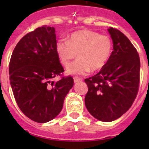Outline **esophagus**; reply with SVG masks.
Instances as JSON below:
<instances>
[{
	"instance_id": "1",
	"label": "esophagus",
	"mask_w": 149,
	"mask_h": 149,
	"mask_svg": "<svg viewBox=\"0 0 149 149\" xmlns=\"http://www.w3.org/2000/svg\"><path fill=\"white\" fill-rule=\"evenodd\" d=\"M73 81H74V83H77V82H79V81H81L82 79H81L80 78H77V77H75L74 79H73Z\"/></svg>"
}]
</instances>
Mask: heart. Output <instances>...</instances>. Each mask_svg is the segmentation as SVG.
<instances>
[{
    "label": "heart",
    "instance_id": "1",
    "mask_svg": "<svg viewBox=\"0 0 149 149\" xmlns=\"http://www.w3.org/2000/svg\"><path fill=\"white\" fill-rule=\"evenodd\" d=\"M55 50L63 65L68 67L71 61L79 59L67 69V73L84 75L91 70L103 68L110 58L112 42L109 37L87 29L71 33L67 40L58 41Z\"/></svg>",
    "mask_w": 149,
    "mask_h": 149
}]
</instances>
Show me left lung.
Masks as SVG:
<instances>
[{"mask_svg": "<svg viewBox=\"0 0 149 149\" xmlns=\"http://www.w3.org/2000/svg\"><path fill=\"white\" fill-rule=\"evenodd\" d=\"M108 31L113 42L110 58L98 73L85 79L86 107L103 122L115 120L130 109L139 91L141 67L139 53L128 38L116 29Z\"/></svg>", "mask_w": 149, "mask_h": 149, "instance_id": "8db88e82", "label": "left lung"}]
</instances>
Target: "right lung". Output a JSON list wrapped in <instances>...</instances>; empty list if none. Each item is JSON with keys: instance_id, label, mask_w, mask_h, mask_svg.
Listing matches in <instances>:
<instances>
[{"instance_id": "1", "label": "right lung", "mask_w": 149, "mask_h": 149, "mask_svg": "<svg viewBox=\"0 0 149 149\" xmlns=\"http://www.w3.org/2000/svg\"><path fill=\"white\" fill-rule=\"evenodd\" d=\"M56 43L55 28H37L22 37L10 58V84L15 100L22 112L37 123H47L59 115L73 86L71 76L52 81L64 71Z\"/></svg>"}]
</instances>
